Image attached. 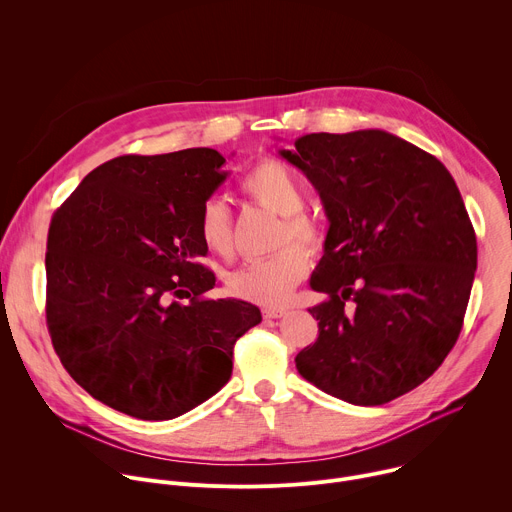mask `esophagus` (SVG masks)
Instances as JSON below:
<instances>
[{"instance_id": "34e87169", "label": "esophagus", "mask_w": 512, "mask_h": 512, "mask_svg": "<svg viewBox=\"0 0 512 512\" xmlns=\"http://www.w3.org/2000/svg\"><path fill=\"white\" fill-rule=\"evenodd\" d=\"M287 314V310L285 308H265L263 310V316L265 318H269V320H273V318H281V316H285Z\"/></svg>"}]
</instances>
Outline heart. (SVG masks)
Returning a JSON list of instances; mask_svg holds the SVG:
<instances>
[{"instance_id":"heart-1","label":"heart","mask_w":512,"mask_h":512,"mask_svg":"<svg viewBox=\"0 0 512 512\" xmlns=\"http://www.w3.org/2000/svg\"><path fill=\"white\" fill-rule=\"evenodd\" d=\"M245 194L259 206L281 216L277 245H287L289 239L310 249H318L324 241L320 225L302 208L306 204V188L302 180L287 166L275 160L257 164L243 180ZM198 233L202 243L216 255L229 257L233 251V218L227 202L221 196H210L198 212ZM310 267L308 253L289 245L277 255L253 261L233 271L227 279L233 296L255 302L259 306H281L289 300L291 291L304 279Z\"/></svg>"}]
</instances>
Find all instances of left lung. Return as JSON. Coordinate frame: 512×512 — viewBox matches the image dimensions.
I'll list each match as a JSON object with an SVG mask.
<instances>
[{"mask_svg": "<svg viewBox=\"0 0 512 512\" xmlns=\"http://www.w3.org/2000/svg\"><path fill=\"white\" fill-rule=\"evenodd\" d=\"M279 156L318 190L328 216L310 287L318 340L298 373L352 405L389 403L454 348L478 261L476 235L446 166L383 129L308 133ZM346 301H352L348 309Z\"/></svg>", "mask_w": 512, "mask_h": 512, "instance_id": "1", "label": "left lung"}]
</instances>
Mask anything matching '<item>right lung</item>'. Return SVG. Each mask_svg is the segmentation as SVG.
Segmentation results:
<instances>
[{
    "label": "right lung",
    "instance_id": "1",
    "mask_svg": "<svg viewBox=\"0 0 512 512\" xmlns=\"http://www.w3.org/2000/svg\"><path fill=\"white\" fill-rule=\"evenodd\" d=\"M210 148L119 156L54 212L46 322L68 375L97 401L145 421L174 419L221 391L257 306L202 298L216 277L198 212L229 172ZM178 299H188L180 305Z\"/></svg>",
    "mask_w": 512,
    "mask_h": 512
}]
</instances>
